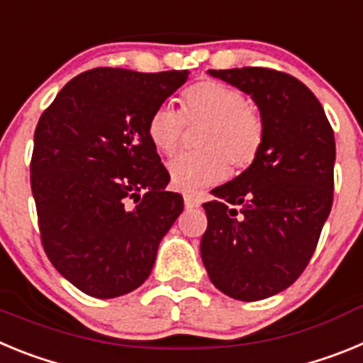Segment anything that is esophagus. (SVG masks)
Returning a JSON list of instances; mask_svg holds the SVG:
<instances>
[{
	"mask_svg": "<svg viewBox=\"0 0 363 363\" xmlns=\"http://www.w3.org/2000/svg\"><path fill=\"white\" fill-rule=\"evenodd\" d=\"M184 201L187 209H194V207L201 205V196L196 192H184Z\"/></svg>",
	"mask_w": 363,
	"mask_h": 363,
	"instance_id": "1",
	"label": "esophagus"
}]
</instances>
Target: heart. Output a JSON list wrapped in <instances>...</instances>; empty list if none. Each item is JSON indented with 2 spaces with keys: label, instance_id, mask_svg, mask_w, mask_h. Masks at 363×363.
Returning a JSON list of instances; mask_svg holds the SVG:
<instances>
[{
  "label": "heart",
  "instance_id": "b5f03b06",
  "mask_svg": "<svg viewBox=\"0 0 363 363\" xmlns=\"http://www.w3.org/2000/svg\"><path fill=\"white\" fill-rule=\"evenodd\" d=\"M198 129L194 147L169 165L174 187L196 191L221 182L227 174L247 171L264 147V118L236 86L220 79H200L179 96V111L160 105L147 121V138L165 158H172L185 129Z\"/></svg>",
  "mask_w": 363,
  "mask_h": 363
}]
</instances>
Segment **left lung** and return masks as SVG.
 Returning a JSON list of instances; mask_svg holds the SVG:
<instances>
[{"instance_id":"left-lung-1","label":"left lung","mask_w":363,"mask_h":363,"mask_svg":"<svg viewBox=\"0 0 363 363\" xmlns=\"http://www.w3.org/2000/svg\"><path fill=\"white\" fill-rule=\"evenodd\" d=\"M251 94L265 123L264 147L247 171L203 203V265L216 289L258 301L300 278L331 213L335 133L300 79L264 67L209 70Z\"/></svg>"}]
</instances>
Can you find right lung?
Returning <instances> with one entry per match:
<instances>
[{
	"mask_svg": "<svg viewBox=\"0 0 363 363\" xmlns=\"http://www.w3.org/2000/svg\"><path fill=\"white\" fill-rule=\"evenodd\" d=\"M189 70H86L45 108L34 133L30 187L41 245L89 296L116 298L149 278L162 238L184 211L147 121Z\"/></svg>",
	"mask_w": 363,
	"mask_h": 363,
	"instance_id": "1",
	"label": "right lung"
}]
</instances>
